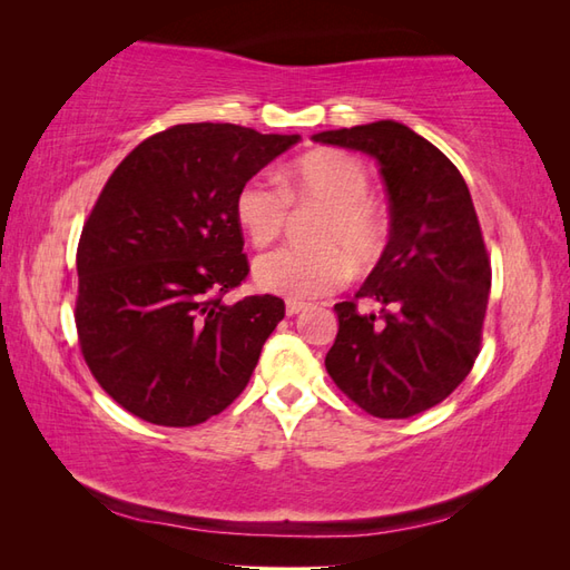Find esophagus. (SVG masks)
I'll list each match as a JSON object with an SVG mask.
<instances>
[{
    "mask_svg": "<svg viewBox=\"0 0 570 570\" xmlns=\"http://www.w3.org/2000/svg\"><path fill=\"white\" fill-rule=\"evenodd\" d=\"M305 309H307V302H299V299H287V302H285L287 317H295V314L305 312Z\"/></svg>",
    "mask_w": 570,
    "mask_h": 570,
    "instance_id": "34e87169",
    "label": "esophagus"
}]
</instances>
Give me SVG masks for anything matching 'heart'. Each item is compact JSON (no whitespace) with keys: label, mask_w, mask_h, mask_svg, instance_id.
I'll return each mask as SVG.
<instances>
[{"label":"heart","mask_w":570,"mask_h":570,"mask_svg":"<svg viewBox=\"0 0 570 570\" xmlns=\"http://www.w3.org/2000/svg\"><path fill=\"white\" fill-rule=\"evenodd\" d=\"M368 197V170L336 150L299 158L283 185L263 175L246 180L236 193L234 214L256 248L283 234L289 202L324 207L314 229L320 246H283L265 253L253 265L258 287L283 297H320L348 281V255L356 265L373 263L385 244V224Z\"/></svg>","instance_id":"1"}]
</instances>
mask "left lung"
<instances>
[{
	"instance_id": "obj_1",
	"label": "left lung",
	"mask_w": 570,
	"mask_h": 570,
	"mask_svg": "<svg viewBox=\"0 0 570 570\" xmlns=\"http://www.w3.org/2000/svg\"><path fill=\"white\" fill-rule=\"evenodd\" d=\"M312 141L375 158L390 202V242L356 293L381 314L334 305L338 334L326 373L361 410L407 420L446 400L480 351L490 261L471 193L459 168L400 121L322 131Z\"/></svg>"
}]
</instances>
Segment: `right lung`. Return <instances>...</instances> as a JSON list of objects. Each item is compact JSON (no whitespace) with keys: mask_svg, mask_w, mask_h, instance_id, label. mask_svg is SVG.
Returning <instances> with one entry per match:
<instances>
[{"mask_svg":"<svg viewBox=\"0 0 570 570\" xmlns=\"http://www.w3.org/2000/svg\"><path fill=\"white\" fill-rule=\"evenodd\" d=\"M299 134L178 124L111 173L78 246L82 356L138 420L195 426L242 395L285 302L226 305L248 275L234 199Z\"/></svg>","mask_w":570,"mask_h":570,"instance_id":"1","label":"right lung"}]
</instances>
